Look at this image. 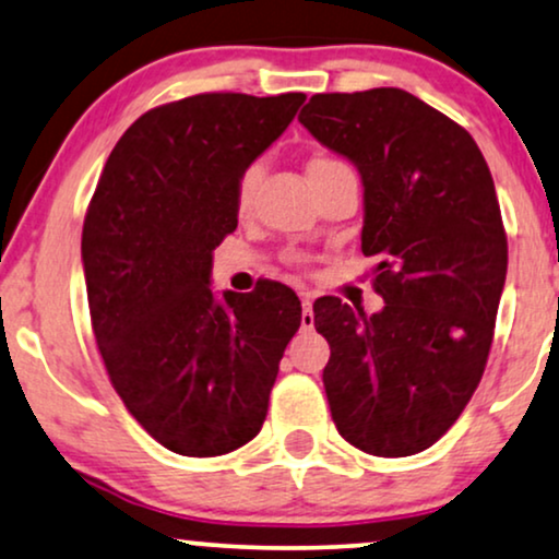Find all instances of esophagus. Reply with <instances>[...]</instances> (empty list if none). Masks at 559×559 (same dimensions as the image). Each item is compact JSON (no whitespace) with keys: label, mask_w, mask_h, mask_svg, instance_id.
<instances>
[{"label":"esophagus","mask_w":559,"mask_h":559,"mask_svg":"<svg viewBox=\"0 0 559 559\" xmlns=\"http://www.w3.org/2000/svg\"><path fill=\"white\" fill-rule=\"evenodd\" d=\"M301 328L312 330L314 328V312H312V294H301Z\"/></svg>","instance_id":"1"}]
</instances>
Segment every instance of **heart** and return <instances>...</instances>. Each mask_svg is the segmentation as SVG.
<instances>
[{
  "label": "heart",
  "instance_id": "heart-1",
  "mask_svg": "<svg viewBox=\"0 0 559 559\" xmlns=\"http://www.w3.org/2000/svg\"><path fill=\"white\" fill-rule=\"evenodd\" d=\"M345 165L341 159L335 157H328V154H317V157L309 159L307 165V175L312 178V175H320V173H330V169H343ZM255 188H258V169L250 167L245 169L242 178L237 182V211L239 214H245L247 209L252 206V198H255Z\"/></svg>",
  "mask_w": 559,
  "mask_h": 559
}]
</instances>
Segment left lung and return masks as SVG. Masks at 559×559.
<instances>
[{"mask_svg": "<svg viewBox=\"0 0 559 559\" xmlns=\"http://www.w3.org/2000/svg\"><path fill=\"white\" fill-rule=\"evenodd\" d=\"M299 121L361 173V250L384 299L377 314L314 301L332 420L366 454H418L454 426L490 356L508 267L492 175L462 126L397 87L314 95Z\"/></svg>", "mask_w": 559, "mask_h": 559, "instance_id": "obj_1", "label": "left lung"}]
</instances>
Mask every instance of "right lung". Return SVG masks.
<instances>
[{"label":"right lung","instance_id":"add662e5","mask_svg":"<svg viewBox=\"0 0 559 559\" xmlns=\"http://www.w3.org/2000/svg\"><path fill=\"white\" fill-rule=\"evenodd\" d=\"M304 92H203L146 110L112 146L82 229L97 348L139 426L182 456H222L263 428L301 324L292 288L211 292L237 229V182L294 121Z\"/></svg>","mask_w":559,"mask_h":559}]
</instances>
